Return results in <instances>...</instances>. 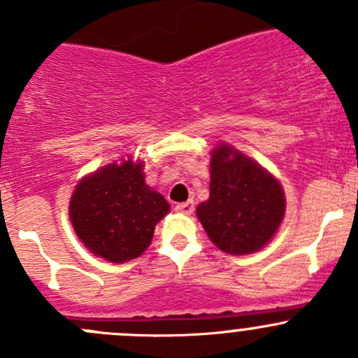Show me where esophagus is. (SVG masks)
<instances>
[{
  "mask_svg": "<svg viewBox=\"0 0 358 358\" xmlns=\"http://www.w3.org/2000/svg\"><path fill=\"white\" fill-rule=\"evenodd\" d=\"M194 201H187V202H182V204H176V211L182 213V215H192L194 213Z\"/></svg>",
  "mask_w": 358,
  "mask_h": 358,
  "instance_id": "34e87169",
  "label": "esophagus"
}]
</instances>
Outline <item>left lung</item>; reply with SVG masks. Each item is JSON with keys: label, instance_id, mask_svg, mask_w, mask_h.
I'll list each match as a JSON object with an SVG mask.
<instances>
[{"label": "left lung", "instance_id": "1", "mask_svg": "<svg viewBox=\"0 0 358 358\" xmlns=\"http://www.w3.org/2000/svg\"><path fill=\"white\" fill-rule=\"evenodd\" d=\"M209 176V199L196 213L211 243L229 255L265 248L286 215L279 180L230 143L211 150Z\"/></svg>", "mask_w": 358, "mask_h": 358}]
</instances>
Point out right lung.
Masks as SVG:
<instances>
[{
  "label": "right lung",
  "instance_id": "right-lung-1",
  "mask_svg": "<svg viewBox=\"0 0 358 358\" xmlns=\"http://www.w3.org/2000/svg\"><path fill=\"white\" fill-rule=\"evenodd\" d=\"M145 162L131 156L83 176L69 201L78 239L110 263H126L150 246L156 225L169 213L164 196L145 183Z\"/></svg>",
  "mask_w": 358,
  "mask_h": 358
}]
</instances>
